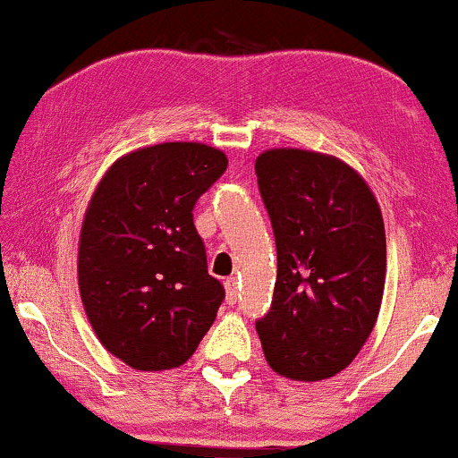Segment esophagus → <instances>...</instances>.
I'll use <instances>...</instances> for the list:
<instances>
[{"mask_svg":"<svg viewBox=\"0 0 458 458\" xmlns=\"http://www.w3.org/2000/svg\"><path fill=\"white\" fill-rule=\"evenodd\" d=\"M224 286H225V301L233 306V303H236V297H239V282H236V277H228Z\"/></svg>","mask_w":458,"mask_h":458,"instance_id":"34e87169","label":"esophagus"}]
</instances>
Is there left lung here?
Wrapping results in <instances>:
<instances>
[{
  "label": "left lung",
  "instance_id": "obj_1",
  "mask_svg": "<svg viewBox=\"0 0 458 458\" xmlns=\"http://www.w3.org/2000/svg\"><path fill=\"white\" fill-rule=\"evenodd\" d=\"M256 176L277 247L271 310L256 323L262 351L286 379H329L355 360L379 317V202L349 163L323 152L265 150Z\"/></svg>",
  "mask_w": 458,
  "mask_h": 458
}]
</instances>
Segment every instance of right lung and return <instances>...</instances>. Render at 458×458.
Returning <instances> with one entry per match:
<instances>
[{"label":"right lung","mask_w":458,"mask_h":458,"mask_svg":"<svg viewBox=\"0 0 458 458\" xmlns=\"http://www.w3.org/2000/svg\"><path fill=\"white\" fill-rule=\"evenodd\" d=\"M228 157L165 141L120 157L94 189L79 234L77 277L94 334L135 370L182 366L224 301L193 225L198 198Z\"/></svg>","instance_id":"obj_1"}]
</instances>
